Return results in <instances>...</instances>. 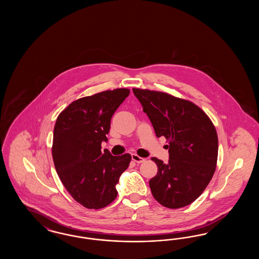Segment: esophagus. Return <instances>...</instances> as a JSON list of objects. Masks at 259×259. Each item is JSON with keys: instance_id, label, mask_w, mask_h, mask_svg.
I'll return each mask as SVG.
<instances>
[{"instance_id": "esophagus-1", "label": "esophagus", "mask_w": 259, "mask_h": 259, "mask_svg": "<svg viewBox=\"0 0 259 259\" xmlns=\"http://www.w3.org/2000/svg\"><path fill=\"white\" fill-rule=\"evenodd\" d=\"M131 156H132V160L136 162V163H143V162H145V160H146L145 158H143V157L137 155L136 153H133Z\"/></svg>"}]
</instances>
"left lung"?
<instances>
[{"label": "left lung", "instance_id": "8db88e82", "mask_svg": "<svg viewBox=\"0 0 259 259\" xmlns=\"http://www.w3.org/2000/svg\"><path fill=\"white\" fill-rule=\"evenodd\" d=\"M155 134L169 141V161L152 157L158 172L149 181L155 200L169 209L197 199L217 167L219 139L208 115L195 104L170 94L133 88Z\"/></svg>", "mask_w": 259, "mask_h": 259}]
</instances>
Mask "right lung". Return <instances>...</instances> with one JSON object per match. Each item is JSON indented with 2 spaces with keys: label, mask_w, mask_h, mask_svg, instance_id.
Listing matches in <instances>:
<instances>
[{
  "label": "right lung",
  "mask_w": 259,
  "mask_h": 259,
  "mask_svg": "<svg viewBox=\"0 0 259 259\" xmlns=\"http://www.w3.org/2000/svg\"><path fill=\"white\" fill-rule=\"evenodd\" d=\"M129 89L107 90L71 103L58 115L53 131L52 157L62 184L87 209H102L117 196L115 185L131 155L113 156L107 142L111 116L128 97Z\"/></svg>",
  "instance_id": "add662e5"
}]
</instances>
